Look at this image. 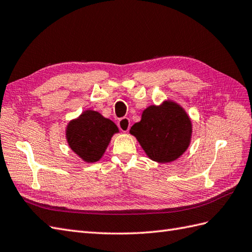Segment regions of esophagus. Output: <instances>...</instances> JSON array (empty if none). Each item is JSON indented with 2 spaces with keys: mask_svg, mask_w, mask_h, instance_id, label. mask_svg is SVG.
Listing matches in <instances>:
<instances>
[{
  "mask_svg": "<svg viewBox=\"0 0 252 252\" xmlns=\"http://www.w3.org/2000/svg\"><path fill=\"white\" fill-rule=\"evenodd\" d=\"M118 126L122 132H127L128 130H130V126H131L130 119H128L127 117L120 118L118 121Z\"/></svg>",
  "mask_w": 252,
  "mask_h": 252,
  "instance_id": "34e87169",
  "label": "esophagus"
}]
</instances>
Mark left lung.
<instances>
[{
  "label": "left lung",
  "instance_id": "8db88e82",
  "mask_svg": "<svg viewBox=\"0 0 252 252\" xmlns=\"http://www.w3.org/2000/svg\"><path fill=\"white\" fill-rule=\"evenodd\" d=\"M151 159L169 163L188 149L191 136V122L184 109L175 102L146 108L141 120L130 130Z\"/></svg>",
  "mask_w": 252,
  "mask_h": 252
}]
</instances>
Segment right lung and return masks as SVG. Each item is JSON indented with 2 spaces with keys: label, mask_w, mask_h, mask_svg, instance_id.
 <instances>
[{
  "label": "right lung",
  "mask_w": 252,
  "mask_h": 252,
  "mask_svg": "<svg viewBox=\"0 0 252 252\" xmlns=\"http://www.w3.org/2000/svg\"><path fill=\"white\" fill-rule=\"evenodd\" d=\"M118 127L112 120L94 111L84 112L67 126V140L71 149L87 163L102 158Z\"/></svg>",
  "instance_id": "right-lung-1"
}]
</instances>
